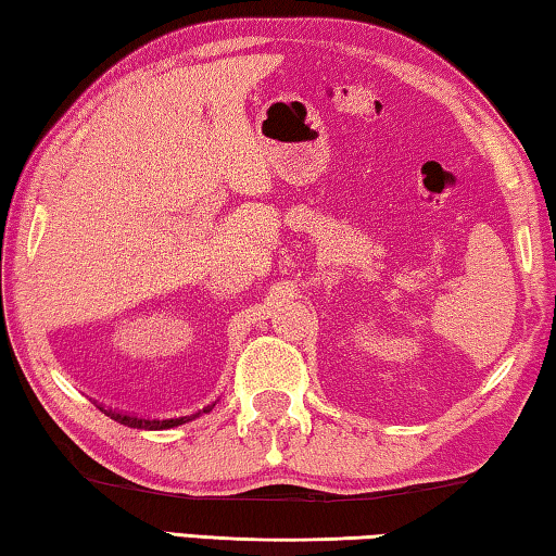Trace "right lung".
<instances>
[{"instance_id": "1", "label": "right lung", "mask_w": 556, "mask_h": 556, "mask_svg": "<svg viewBox=\"0 0 556 556\" xmlns=\"http://www.w3.org/2000/svg\"><path fill=\"white\" fill-rule=\"evenodd\" d=\"M108 414L110 419L119 421V425L131 427V429H149V431H156V429H172L178 425H186V421H191L199 417L201 412H211V407H203L201 412L191 414V417H176V419H139V417H131V414H122V412H112V409H102Z\"/></svg>"}]
</instances>
